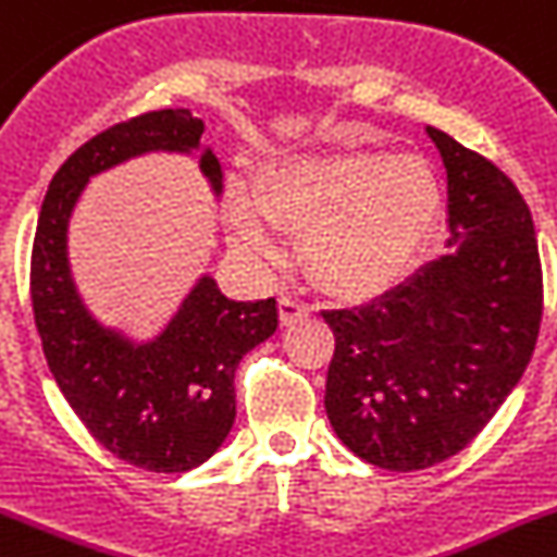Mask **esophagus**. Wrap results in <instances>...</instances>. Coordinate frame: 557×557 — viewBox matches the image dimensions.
<instances>
[{"instance_id":"obj_1","label":"esophagus","mask_w":557,"mask_h":557,"mask_svg":"<svg viewBox=\"0 0 557 557\" xmlns=\"http://www.w3.org/2000/svg\"><path fill=\"white\" fill-rule=\"evenodd\" d=\"M280 325H294V322L306 320L311 314V308L300 300H292V297H280Z\"/></svg>"}]
</instances>
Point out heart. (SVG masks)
I'll return each instance as SVG.
<instances>
[{"label":"heart","instance_id":"1","mask_svg":"<svg viewBox=\"0 0 557 557\" xmlns=\"http://www.w3.org/2000/svg\"><path fill=\"white\" fill-rule=\"evenodd\" d=\"M442 209V177L424 156L339 149L265 166L255 200L228 195L223 223L232 246L255 263L277 257V228L306 232L300 257L308 277L334 297L368 300L413 274Z\"/></svg>","mask_w":557,"mask_h":557}]
</instances>
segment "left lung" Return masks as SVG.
Wrapping results in <instances>:
<instances>
[{
  "label": "left lung",
  "instance_id": "left-lung-1",
  "mask_svg": "<svg viewBox=\"0 0 557 557\" xmlns=\"http://www.w3.org/2000/svg\"><path fill=\"white\" fill-rule=\"evenodd\" d=\"M447 170V255L359 308L322 311L336 348L325 413L362 461L413 473L465 450L530 366L544 308L521 191L436 127Z\"/></svg>",
  "mask_w": 557,
  "mask_h": 557
}]
</instances>
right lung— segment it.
I'll list each match as a JSON object with an SVG mask.
<instances>
[{
    "instance_id": "add662e5",
    "label": "right lung",
    "mask_w": 557,
    "mask_h": 557,
    "mask_svg": "<svg viewBox=\"0 0 557 557\" xmlns=\"http://www.w3.org/2000/svg\"><path fill=\"white\" fill-rule=\"evenodd\" d=\"M200 135L203 121L191 110L147 112L104 129L55 172L33 237V317L55 385L96 442L152 473H186L226 442L235 371L277 331V300H228L212 274H200L156 336L133 339L84 306L67 228L90 177L149 152H200V172L221 198V161Z\"/></svg>"
}]
</instances>
